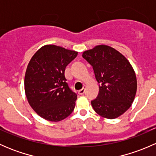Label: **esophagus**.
I'll list each match as a JSON object with an SVG mask.
<instances>
[{"instance_id":"obj_1","label":"esophagus","mask_w":156,"mask_h":156,"mask_svg":"<svg viewBox=\"0 0 156 156\" xmlns=\"http://www.w3.org/2000/svg\"><path fill=\"white\" fill-rule=\"evenodd\" d=\"M84 91H85V87H84L81 90H78V94L79 95H83L84 94Z\"/></svg>"}]
</instances>
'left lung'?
<instances>
[{
    "label": "left lung",
    "instance_id": "1",
    "mask_svg": "<svg viewBox=\"0 0 156 156\" xmlns=\"http://www.w3.org/2000/svg\"><path fill=\"white\" fill-rule=\"evenodd\" d=\"M94 69L100 92L91 101L94 111L108 119L119 117L131 106L137 89L136 74L124 55L107 45L83 52Z\"/></svg>",
    "mask_w": 156,
    "mask_h": 156
}]
</instances>
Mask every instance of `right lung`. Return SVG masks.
Instances as JSON below:
<instances>
[{
    "label": "right lung",
    "mask_w": 156,
    "mask_h": 156,
    "mask_svg": "<svg viewBox=\"0 0 156 156\" xmlns=\"http://www.w3.org/2000/svg\"><path fill=\"white\" fill-rule=\"evenodd\" d=\"M77 55L75 50L48 44L30 59L25 75V92L31 107L43 119L57 122L73 112L77 94L69 87L65 69Z\"/></svg>",
    "instance_id": "obj_1"
}]
</instances>
